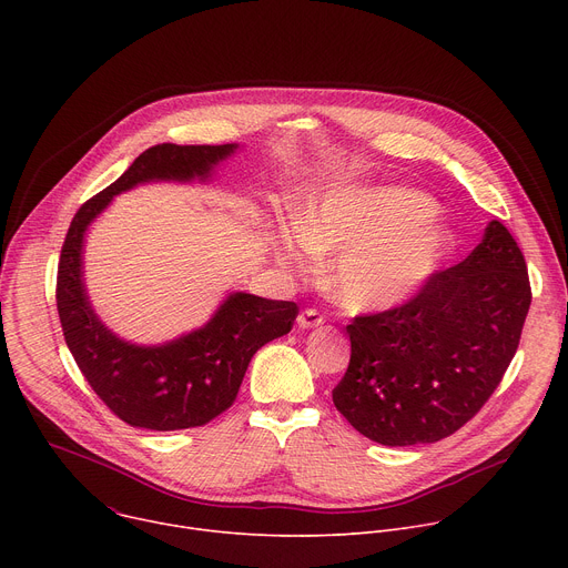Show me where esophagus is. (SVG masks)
<instances>
[{"mask_svg":"<svg viewBox=\"0 0 568 568\" xmlns=\"http://www.w3.org/2000/svg\"><path fill=\"white\" fill-rule=\"evenodd\" d=\"M323 314L318 312V310H314V307H307V310H303L301 314H298V318H296V323H298V328H303V331H310V328H318V326H323Z\"/></svg>","mask_w":568,"mask_h":568,"instance_id":"34e87169","label":"esophagus"}]
</instances>
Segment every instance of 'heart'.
Here are the masks:
<instances>
[{
	"instance_id": "b5f03b06",
	"label": "heart",
	"mask_w": 568,
	"mask_h": 568,
	"mask_svg": "<svg viewBox=\"0 0 568 568\" xmlns=\"http://www.w3.org/2000/svg\"><path fill=\"white\" fill-rule=\"evenodd\" d=\"M283 237L278 261L307 270L337 252L328 285L357 312L388 310L416 296L456 250L454 226L432 200L409 189H333L301 204Z\"/></svg>"
}]
</instances>
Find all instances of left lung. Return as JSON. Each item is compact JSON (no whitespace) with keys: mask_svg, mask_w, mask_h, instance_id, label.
Returning a JSON list of instances; mask_svg holds the SVG:
<instances>
[{"mask_svg":"<svg viewBox=\"0 0 568 568\" xmlns=\"http://www.w3.org/2000/svg\"><path fill=\"white\" fill-rule=\"evenodd\" d=\"M530 298L524 254L493 220L474 252L409 303L353 318L335 407L362 436L388 447L452 436L499 386Z\"/></svg>","mask_w":568,"mask_h":568,"instance_id":"1","label":"left lung"}]
</instances>
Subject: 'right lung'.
Segmentation results:
<instances>
[{
	"mask_svg": "<svg viewBox=\"0 0 568 568\" xmlns=\"http://www.w3.org/2000/svg\"><path fill=\"white\" fill-rule=\"evenodd\" d=\"M235 150L237 143L152 145L114 184L80 206L67 231L55 287L64 342L97 395L132 427L175 432L202 427L226 412L256 351L287 335L298 314L292 301L231 292L202 328L141 346L114 335L90 303L85 233L112 200L150 182H206Z\"/></svg>",
	"mask_w": 568,
	"mask_h": 568,
	"instance_id": "right-lung-1",
	"label": "right lung"
}]
</instances>
